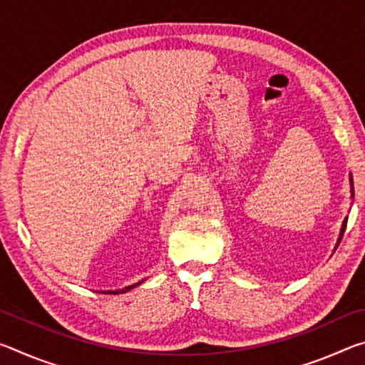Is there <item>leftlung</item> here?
Returning <instances> with one entry per match:
<instances>
[{
    "mask_svg": "<svg viewBox=\"0 0 365 365\" xmlns=\"http://www.w3.org/2000/svg\"><path fill=\"white\" fill-rule=\"evenodd\" d=\"M349 185H351V200H354V185H353V175H351V174H349ZM346 224H348V217H344V220H343V224H341V230H339V237H338V242H336L335 250L338 248L339 242H341V237H343V233H344Z\"/></svg>",
    "mask_w": 365,
    "mask_h": 365,
    "instance_id": "left-lung-1",
    "label": "left lung"
}]
</instances>
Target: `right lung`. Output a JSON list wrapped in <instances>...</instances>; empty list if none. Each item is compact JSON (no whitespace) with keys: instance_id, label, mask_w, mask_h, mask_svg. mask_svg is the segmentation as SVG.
I'll use <instances>...</instances> for the list:
<instances>
[{"instance_id":"add662e5","label":"right lung","mask_w":365,"mask_h":365,"mask_svg":"<svg viewBox=\"0 0 365 365\" xmlns=\"http://www.w3.org/2000/svg\"><path fill=\"white\" fill-rule=\"evenodd\" d=\"M145 280H141V282H138V283H133V285H128V287H125V288H122V289H108V292H103V293H110V294H119V293H127V292H130L132 288H135V287H138V285H141V283H143Z\"/></svg>"}]
</instances>
